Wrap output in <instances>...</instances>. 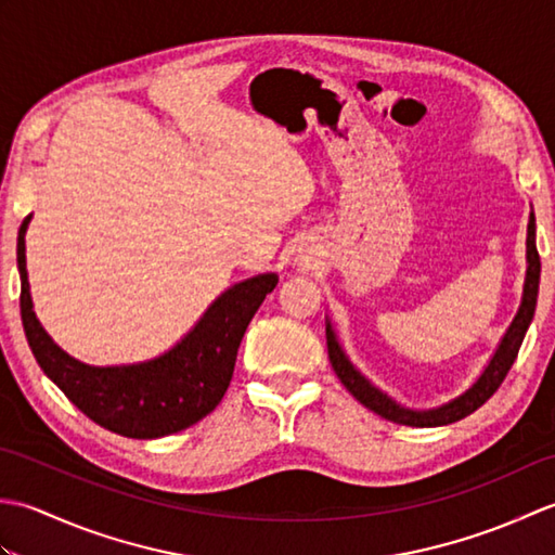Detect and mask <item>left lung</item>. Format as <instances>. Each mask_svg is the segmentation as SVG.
<instances>
[{
	"label": "left lung",
	"mask_w": 555,
	"mask_h": 555,
	"mask_svg": "<svg viewBox=\"0 0 555 555\" xmlns=\"http://www.w3.org/2000/svg\"><path fill=\"white\" fill-rule=\"evenodd\" d=\"M539 274H541V262L537 253V223H534V211H532L527 223V274H525L520 308H517V314L513 317L511 326L505 328L499 348L493 350L491 360L487 362L485 372L477 376V382L469 386L465 393H460L457 398L448 400V403L439 408H427V410L405 408L388 393H384L379 386H374L367 376H364L356 364L350 362V358L346 356V350L340 346V340L334 332L332 320L326 317L328 360H332V367L340 379V384H344L364 408H370L384 420L405 424V427H443V424H453L457 420L473 415L477 408L485 405L487 400L496 393V388L503 384L505 374L511 372L513 362L517 358V350H520L525 340L527 328L534 320L537 296H539Z\"/></svg>",
	"instance_id": "8db88e82"
}]
</instances>
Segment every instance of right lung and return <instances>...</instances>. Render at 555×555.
<instances>
[{
    "label": "right lung",
    "instance_id": "obj_1",
    "mask_svg": "<svg viewBox=\"0 0 555 555\" xmlns=\"http://www.w3.org/2000/svg\"><path fill=\"white\" fill-rule=\"evenodd\" d=\"M30 219L33 215L23 219L16 243L23 332L42 372L62 388L70 403L100 427L128 439H159L209 415L231 384L247 324L267 293L279 284L274 271L238 281L223 291L191 332L162 356L98 367L70 358L35 317L26 269Z\"/></svg>",
    "mask_w": 555,
    "mask_h": 555
}]
</instances>
